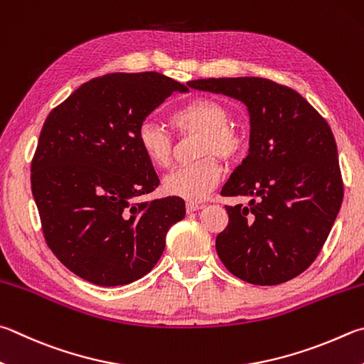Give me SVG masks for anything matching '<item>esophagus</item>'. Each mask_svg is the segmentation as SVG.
Returning a JSON list of instances; mask_svg holds the SVG:
<instances>
[{
  "label": "esophagus",
  "instance_id": "34e87169",
  "mask_svg": "<svg viewBox=\"0 0 364 364\" xmlns=\"http://www.w3.org/2000/svg\"><path fill=\"white\" fill-rule=\"evenodd\" d=\"M199 208H202L200 203H196V202H188L186 203V211H188V213H193V211H197Z\"/></svg>",
  "mask_w": 364,
  "mask_h": 364
}]
</instances>
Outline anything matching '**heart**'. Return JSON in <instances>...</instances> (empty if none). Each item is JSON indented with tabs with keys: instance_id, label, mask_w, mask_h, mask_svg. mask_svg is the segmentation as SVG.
Returning a JSON list of instances; mask_svg holds the SVG:
<instances>
[{
	"instance_id": "obj_1",
	"label": "heart",
	"mask_w": 364,
	"mask_h": 364,
	"mask_svg": "<svg viewBox=\"0 0 364 364\" xmlns=\"http://www.w3.org/2000/svg\"><path fill=\"white\" fill-rule=\"evenodd\" d=\"M170 124L180 135L199 134L194 164L171 171L164 178V193L189 202H200L216 186L221 176L220 159L230 162L245 153V132L230 124V111L215 98H194L170 116ZM141 154L156 168H168L173 162L175 144L167 132L153 122H143L136 132Z\"/></svg>"
}]
</instances>
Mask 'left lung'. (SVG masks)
<instances>
[{"mask_svg": "<svg viewBox=\"0 0 364 364\" xmlns=\"http://www.w3.org/2000/svg\"><path fill=\"white\" fill-rule=\"evenodd\" d=\"M189 87L245 105L250 149L223 196H248L226 207L216 253L230 274L270 287L302 274L318 256L343 197L338 146L318 111L296 90L264 77H211Z\"/></svg>", "mask_w": 364, "mask_h": 364, "instance_id": "8db88e82", "label": "left lung"}]
</instances>
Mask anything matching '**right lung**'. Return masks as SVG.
Segmentation results:
<instances>
[{
    "instance_id": "add662e5",
    "label": "right lung",
    "mask_w": 364,
    "mask_h": 364,
    "mask_svg": "<svg viewBox=\"0 0 364 364\" xmlns=\"http://www.w3.org/2000/svg\"><path fill=\"white\" fill-rule=\"evenodd\" d=\"M186 85L159 73L90 79L50 111L31 162V193L49 248L73 274L100 287L151 272L180 197L141 202L159 186L136 143L138 127Z\"/></svg>"
}]
</instances>
